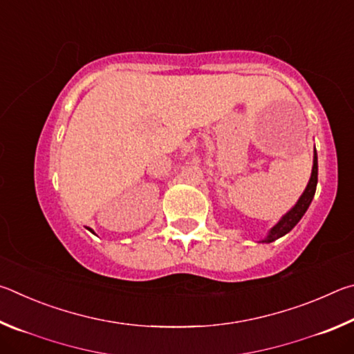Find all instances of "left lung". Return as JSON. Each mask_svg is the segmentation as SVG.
I'll return each mask as SVG.
<instances>
[{
  "label": "left lung",
  "instance_id": "1",
  "mask_svg": "<svg viewBox=\"0 0 354 354\" xmlns=\"http://www.w3.org/2000/svg\"><path fill=\"white\" fill-rule=\"evenodd\" d=\"M317 176H319V164H317V151L314 149V165H313V173H310V179L306 185V189H304L303 195L299 196V200L297 201V205L293 206L289 212L286 215H283V218H281L277 225H274L270 232H268L266 239H262L261 242L263 243H270L273 241H277V239L286 236L287 232L293 230V226H295L301 217L304 215V212L308 211V207L310 205V201H313L314 195H315V189H317Z\"/></svg>",
  "mask_w": 354,
  "mask_h": 354
}]
</instances>
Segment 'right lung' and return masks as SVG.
I'll list each match as a JSON object with an SVG mask.
<instances>
[{
	"label": "right lung",
	"mask_w": 354,
	"mask_h": 354,
	"mask_svg": "<svg viewBox=\"0 0 354 354\" xmlns=\"http://www.w3.org/2000/svg\"><path fill=\"white\" fill-rule=\"evenodd\" d=\"M88 231H92V230H91V227H88Z\"/></svg>",
	"instance_id": "add662e5"
}]
</instances>
